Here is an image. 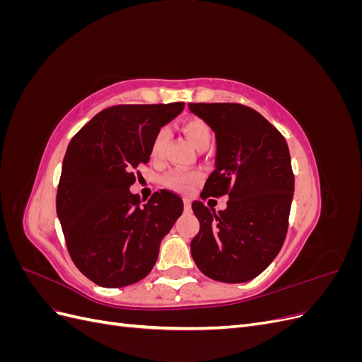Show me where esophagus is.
Returning <instances> with one entry per match:
<instances>
[{
  "instance_id": "esophagus-1",
  "label": "esophagus",
  "mask_w": 362,
  "mask_h": 362,
  "mask_svg": "<svg viewBox=\"0 0 362 362\" xmlns=\"http://www.w3.org/2000/svg\"><path fill=\"white\" fill-rule=\"evenodd\" d=\"M184 210L187 211V213L192 211V202H190V199H184Z\"/></svg>"
}]
</instances>
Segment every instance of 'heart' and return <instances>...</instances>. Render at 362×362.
<instances>
[{
	"instance_id": "heart-1",
	"label": "heart",
	"mask_w": 362,
	"mask_h": 362,
	"mask_svg": "<svg viewBox=\"0 0 362 362\" xmlns=\"http://www.w3.org/2000/svg\"><path fill=\"white\" fill-rule=\"evenodd\" d=\"M181 131L190 144L199 151L206 149L211 144L213 131L205 120L199 117H190L184 120L181 124ZM169 140V131L166 128H160L154 139L151 141V158L152 160H161L164 156V149H166ZM201 178L199 172L194 170H172L168 175H164L163 182L168 185L169 189L178 190V192H187L192 189L194 182H198Z\"/></svg>"
}]
</instances>
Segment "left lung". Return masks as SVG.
<instances>
[{"label":"left lung","mask_w":362,"mask_h":362,"mask_svg":"<svg viewBox=\"0 0 362 362\" xmlns=\"http://www.w3.org/2000/svg\"><path fill=\"white\" fill-rule=\"evenodd\" d=\"M189 108L216 133V169L201 198L229 196L218 213L202 201L192 204L199 221L192 257L214 281H250L275 259L287 235L294 192L288 145L247 105L190 103Z\"/></svg>","instance_id":"8db88e82"}]
</instances>
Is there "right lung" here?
Segmentation results:
<instances>
[{"label":"right lung","instance_id":"obj_1","mask_svg":"<svg viewBox=\"0 0 362 362\" xmlns=\"http://www.w3.org/2000/svg\"><path fill=\"white\" fill-rule=\"evenodd\" d=\"M182 108L184 103L113 105L71 140L57 216L74 264L98 286L119 288L144 279L182 213V199L170 190L156 192L145 205L129 192L156 133Z\"/></svg>","mask_w":362,"mask_h":362}]
</instances>
